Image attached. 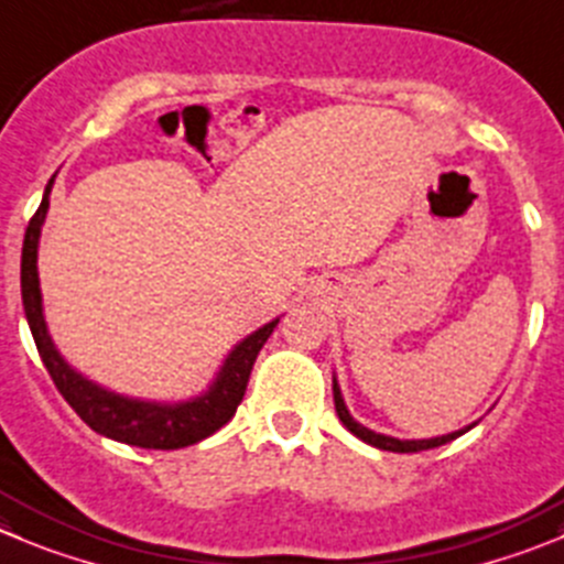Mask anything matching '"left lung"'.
Here are the masks:
<instances>
[{
    "instance_id": "left-lung-1",
    "label": "left lung",
    "mask_w": 564,
    "mask_h": 564,
    "mask_svg": "<svg viewBox=\"0 0 564 564\" xmlns=\"http://www.w3.org/2000/svg\"><path fill=\"white\" fill-rule=\"evenodd\" d=\"M334 406H336V414H339L341 425H345L350 434H356L359 440H365L367 445H372V448H381V451H394V454H417V451H431V448H440V445H445V442L456 440L459 434H465V431H470V425L462 431H454V434H445V436H434V440H394V436H383V434H376V431L365 429V425L356 423L354 417H350V412H347L345 401H341V392H339V383L334 381Z\"/></svg>"
}]
</instances>
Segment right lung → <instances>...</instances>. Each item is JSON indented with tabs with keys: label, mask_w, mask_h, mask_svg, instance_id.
Returning a JSON list of instances; mask_svg holds the SVG:
<instances>
[{
	"label": "right lung",
	"mask_w": 564,
	"mask_h": 564,
	"mask_svg": "<svg viewBox=\"0 0 564 564\" xmlns=\"http://www.w3.org/2000/svg\"><path fill=\"white\" fill-rule=\"evenodd\" d=\"M52 181L46 183L44 199H41L39 210H35L28 225V234H24V247H21V303H24V314H28L41 361H44L46 372L55 381L57 392L63 394V401L75 409L77 417L91 425L97 434L124 442V445H135V448H186V445H194V442L223 429L239 409L247 381H250L252 365H256L264 341L275 330L278 319L267 323L264 328H258L241 345H236L234 354L225 359L214 387L199 394V398H194V401L175 403V406L130 401V398H122V394H113L108 389L97 387V383L86 381L57 356L55 345L46 334L44 308H41L39 267H35V261H39L41 225H44L46 208H50Z\"/></svg>",
	"instance_id": "1"
}]
</instances>
